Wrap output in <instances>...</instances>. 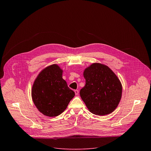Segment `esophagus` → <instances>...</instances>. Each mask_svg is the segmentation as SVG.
I'll list each match as a JSON object with an SVG mask.
<instances>
[{
	"instance_id": "obj_1",
	"label": "esophagus",
	"mask_w": 151,
	"mask_h": 151,
	"mask_svg": "<svg viewBox=\"0 0 151 151\" xmlns=\"http://www.w3.org/2000/svg\"><path fill=\"white\" fill-rule=\"evenodd\" d=\"M75 93L76 95H78V94H79V91H78V90H75Z\"/></svg>"
}]
</instances>
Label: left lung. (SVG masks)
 Returning <instances> with one entry per match:
<instances>
[{"instance_id":"8db88e82","label":"left lung","mask_w":151,"mask_h":151,"mask_svg":"<svg viewBox=\"0 0 151 151\" xmlns=\"http://www.w3.org/2000/svg\"><path fill=\"white\" fill-rule=\"evenodd\" d=\"M85 85L80 96L88 110L97 115L112 113L117 107L122 96L119 79L107 66L93 63L83 72Z\"/></svg>"}]
</instances>
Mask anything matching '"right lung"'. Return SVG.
<instances>
[{"instance_id":"add662e5","label":"right lung","mask_w":151,"mask_h":151,"mask_svg":"<svg viewBox=\"0 0 151 151\" xmlns=\"http://www.w3.org/2000/svg\"><path fill=\"white\" fill-rule=\"evenodd\" d=\"M62 72L58 66L52 64L43 70L33 83V101L38 110L46 116L60 115L75 95L62 78Z\"/></svg>"}]
</instances>
